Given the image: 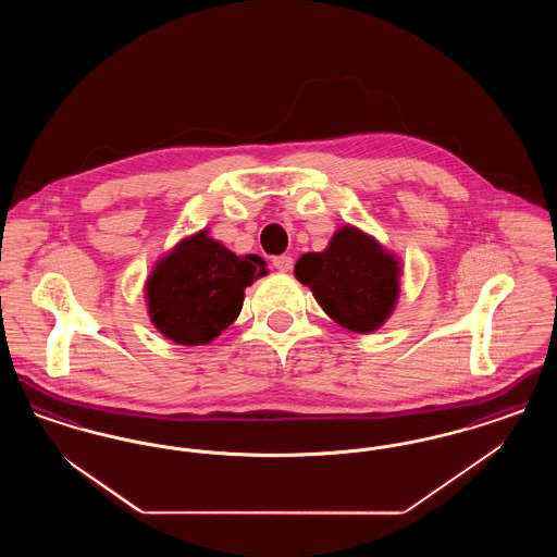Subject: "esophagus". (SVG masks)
Listing matches in <instances>:
<instances>
[{"mask_svg": "<svg viewBox=\"0 0 557 557\" xmlns=\"http://www.w3.org/2000/svg\"><path fill=\"white\" fill-rule=\"evenodd\" d=\"M292 257H288V255H282V257H275L273 259V267L280 271V273H288L292 269Z\"/></svg>", "mask_w": 557, "mask_h": 557, "instance_id": "esophagus-1", "label": "esophagus"}]
</instances>
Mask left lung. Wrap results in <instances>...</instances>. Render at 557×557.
I'll list each match as a JSON object with an SVG mask.
<instances>
[{
    "instance_id": "8db88e82",
    "label": "left lung",
    "mask_w": 557,
    "mask_h": 557,
    "mask_svg": "<svg viewBox=\"0 0 557 557\" xmlns=\"http://www.w3.org/2000/svg\"><path fill=\"white\" fill-rule=\"evenodd\" d=\"M294 275L321 309L355 334L380 330L397 307L403 263L382 242L346 223L321 252H305Z\"/></svg>"
}]
</instances>
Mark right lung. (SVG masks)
<instances>
[{
    "mask_svg": "<svg viewBox=\"0 0 557 557\" xmlns=\"http://www.w3.org/2000/svg\"><path fill=\"white\" fill-rule=\"evenodd\" d=\"M267 273L259 255L238 257L205 227L152 267L144 286L148 318L175 345H209L238 319L244 290Z\"/></svg>",
    "mask_w": 557,
    "mask_h": 557,
    "instance_id": "add662e5",
    "label": "right lung"
}]
</instances>
